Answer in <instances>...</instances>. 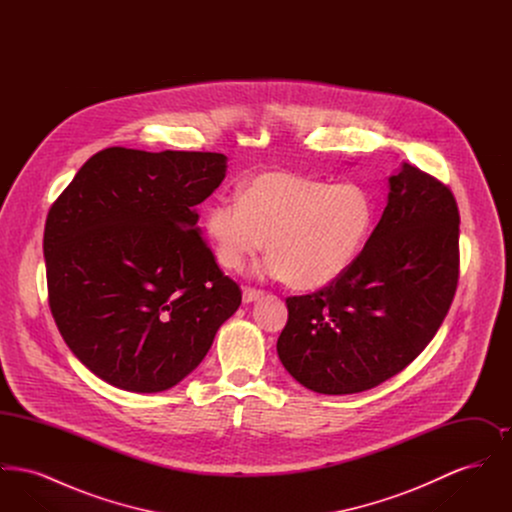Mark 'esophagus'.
<instances>
[{
	"label": "esophagus",
	"instance_id": "esophagus-1",
	"mask_svg": "<svg viewBox=\"0 0 512 512\" xmlns=\"http://www.w3.org/2000/svg\"><path fill=\"white\" fill-rule=\"evenodd\" d=\"M263 295H265V292H261V290H255V288H245L244 303H253V301L261 299Z\"/></svg>",
	"mask_w": 512,
	"mask_h": 512
}]
</instances>
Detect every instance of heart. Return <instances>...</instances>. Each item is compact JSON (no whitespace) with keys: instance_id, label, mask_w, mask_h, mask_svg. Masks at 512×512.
Returning a JSON list of instances; mask_svg holds the SVG:
<instances>
[{"instance_id":"1","label":"heart","mask_w":512,"mask_h":512,"mask_svg":"<svg viewBox=\"0 0 512 512\" xmlns=\"http://www.w3.org/2000/svg\"><path fill=\"white\" fill-rule=\"evenodd\" d=\"M376 203L361 184H332L295 172L253 176L238 201L217 199L205 232L219 265L242 270L261 253L267 270L299 290H318L343 276L374 230Z\"/></svg>"}]
</instances>
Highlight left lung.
Masks as SVG:
<instances>
[{
	"mask_svg": "<svg viewBox=\"0 0 512 512\" xmlns=\"http://www.w3.org/2000/svg\"><path fill=\"white\" fill-rule=\"evenodd\" d=\"M459 207L438 178L405 163L384 215L336 282L286 299L276 349L309 390L359 393L399 374L447 317L459 282Z\"/></svg>",
	"mask_w": 512,
	"mask_h": 512,
	"instance_id": "1",
	"label": "left lung"
}]
</instances>
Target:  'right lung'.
<instances>
[{
	"label": "right lung",
	"instance_id": "obj_1",
	"mask_svg": "<svg viewBox=\"0 0 512 512\" xmlns=\"http://www.w3.org/2000/svg\"><path fill=\"white\" fill-rule=\"evenodd\" d=\"M224 174L222 153L107 147L53 201L49 309L74 357L107 384L169 390L238 311L242 290L220 270L195 213Z\"/></svg>",
	"mask_w": 512,
	"mask_h": 512
}]
</instances>
